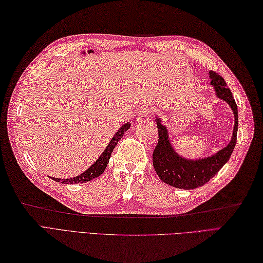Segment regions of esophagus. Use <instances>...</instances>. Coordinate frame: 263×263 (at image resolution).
Returning <instances> with one entry per match:
<instances>
[{
  "instance_id": "obj_1",
  "label": "esophagus",
  "mask_w": 263,
  "mask_h": 263,
  "mask_svg": "<svg viewBox=\"0 0 263 263\" xmlns=\"http://www.w3.org/2000/svg\"><path fill=\"white\" fill-rule=\"evenodd\" d=\"M151 113H152L151 107H149V106L142 107V109H141L138 113L137 121H138V122H145L146 120H149Z\"/></svg>"
}]
</instances>
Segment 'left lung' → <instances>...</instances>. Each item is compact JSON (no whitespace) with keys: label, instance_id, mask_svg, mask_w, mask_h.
<instances>
[{"label":"left lung","instance_id":"obj_1","mask_svg":"<svg viewBox=\"0 0 263 263\" xmlns=\"http://www.w3.org/2000/svg\"><path fill=\"white\" fill-rule=\"evenodd\" d=\"M209 77L211 85L214 86L215 96L226 101L230 105L234 116V127L230 143L213 156L203 159L189 160L176 152L171 145L167 129L162 125V121L157 118V127L159 131V142L153 151V166L162 182L178 189L191 190L205 184L230 159L237 143L238 132V106L233 99L230 89L227 86L224 79L217 72L210 71Z\"/></svg>","mask_w":263,"mask_h":263}]
</instances>
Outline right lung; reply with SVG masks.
Listing matches in <instances>:
<instances>
[{
	"label": "right lung",
	"instance_id": "right-lung-1",
	"mask_svg": "<svg viewBox=\"0 0 263 263\" xmlns=\"http://www.w3.org/2000/svg\"><path fill=\"white\" fill-rule=\"evenodd\" d=\"M130 125L131 124L127 122L121 126L118 130V132L114 134V137L111 139L110 143L107 144L105 150L103 151L102 154H101L100 158L89 167V169L84 171L83 173H81L80 176L71 178V179H57V178H52V179L57 181V182H61L64 184H73V183L77 184V183H84V182H87V181H91L93 179L98 178L100 174H102L104 172L107 163H109V160L111 157V153L113 152V149L116 147L121 138L123 137L124 132L130 129Z\"/></svg>",
	"mask_w": 263,
	"mask_h": 263
}]
</instances>
